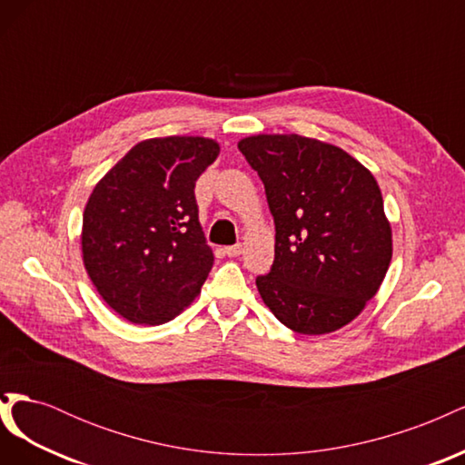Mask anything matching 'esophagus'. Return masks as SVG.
Here are the masks:
<instances>
[{
	"label": "esophagus",
	"instance_id": "esophagus-1",
	"mask_svg": "<svg viewBox=\"0 0 465 465\" xmlns=\"http://www.w3.org/2000/svg\"><path fill=\"white\" fill-rule=\"evenodd\" d=\"M224 254H227L229 258H236L242 254V244H232V246H227L224 248Z\"/></svg>",
	"mask_w": 465,
	"mask_h": 465
}]
</instances>
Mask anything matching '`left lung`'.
<instances>
[{
	"label": "left lung",
	"instance_id": "8db88e82",
	"mask_svg": "<svg viewBox=\"0 0 465 465\" xmlns=\"http://www.w3.org/2000/svg\"><path fill=\"white\" fill-rule=\"evenodd\" d=\"M263 182L275 223V260L256 279L262 301L304 335L340 330L382 285L391 229L369 168L343 149L297 134L238 142Z\"/></svg>",
	"mask_w": 465,
	"mask_h": 465
}]
</instances>
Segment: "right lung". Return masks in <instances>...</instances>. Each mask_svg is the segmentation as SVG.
<instances>
[{
    "label": "right lung",
    "mask_w": 465,
    "mask_h": 465,
    "mask_svg": "<svg viewBox=\"0 0 465 465\" xmlns=\"http://www.w3.org/2000/svg\"><path fill=\"white\" fill-rule=\"evenodd\" d=\"M207 137H154L132 147L94 186L83 213V263L104 302L159 326L198 297L213 267L195 180L217 159Z\"/></svg>",
    "instance_id": "right-lung-1"
}]
</instances>
